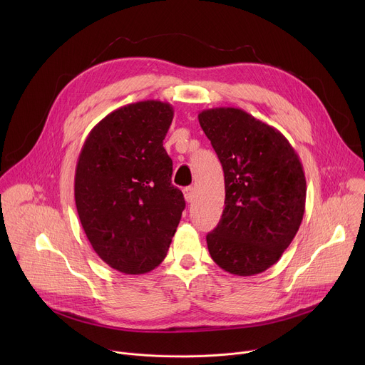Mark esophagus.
Returning a JSON list of instances; mask_svg holds the SVG:
<instances>
[{
	"label": "esophagus",
	"mask_w": 365,
	"mask_h": 365,
	"mask_svg": "<svg viewBox=\"0 0 365 365\" xmlns=\"http://www.w3.org/2000/svg\"><path fill=\"white\" fill-rule=\"evenodd\" d=\"M183 195H185V200H186L187 203L193 202V200H195V187H192V186L185 187V189H183Z\"/></svg>",
	"instance_id": "1"
}]
</instances>
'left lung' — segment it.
Here are the masks:
<instances>
[{"label":"left lung","mask_w":365,"mask_h":365,"mask_svg":"<svg viewBox=\"0 0 365 365\" xmlns=\"http://www.w3.org/2000/svg\"><path fill=\"white\" fill-rule=\"evenodd\" d=\"M199 124L224 169L225 207L206 235L214 262L235 276L276 264L303 220L306 179L289 140L232 107L203 110Z\"/></svg>","instance_id":"8db88e82"}]
</instances>
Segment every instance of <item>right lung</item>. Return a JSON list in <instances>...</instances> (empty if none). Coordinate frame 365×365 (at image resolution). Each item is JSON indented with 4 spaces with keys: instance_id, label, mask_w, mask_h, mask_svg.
Instances as JSON below:
<instances>
[{
    "instance_id": "obj_1",
    "label": "right lung",
    "mask_w": 365,
    "mask_h": 365,
    "mask_svg": "<svg viewBox=\"0 0 365 365\" xmlns=\"http://www.w3.org/2000/svg\"><path fill=\"white\" fill-rule=\"evenodd\" d=\"M173 115L169 102L128 103L102 118L79 153L82 228L102 262L124 274H144L163 262L185 210L163 147Z\"/></svg>"
}]
</instances>
